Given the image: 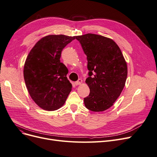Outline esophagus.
<instances>
[{"instance_id":"1","label":"esophagus","mask_w":157,"mask_h":157,"mask_svg":"<svg viewBox=\"0 0 157 157\" xmlns=\"http://www.w3.org/2000/svg\"><path fill=\"white\" fill-rule=\"evenodd\" d=\"M81 83H82V79H79L77 81L75 82V85H81Z\"/></svg>"}]
</instances>
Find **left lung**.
<instances>
[{"label": "left lung", "instance_id": "8db88e82", "mask_svg": "<svg viewBox=\"0 0 157 157\" xmlns=\"http://www.w3.org/2000/svg\"><path fill=\"white\" fill-rule=\"evenodd\" d=\"M80 42L88 61L89 71L85 82L90 94L84 98L86 108L92 112H103L110 108L124 87L127 63L113 40L88 33L76 38Z\"/></svg>", "mask_w": 157, "mask_h": 157}]
</instances>
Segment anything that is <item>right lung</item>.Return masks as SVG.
<instances>
[{"instance_id": "add662e5", "label": "right lung", "mask_w": 157, "mask_h": 157, "mask_svg": "<svg viewBox=\"0 0 157 157\" xmlns=\"http://www.w3.org/2000/svg\"><path fill=\"white\" fill-rule=\"evenodd\" d=\"M76 36L51 35L41 38L27 57L24 78L31 98L43 110L62 107L72 90L67 68L60 62L62 51Z\"/></svg>"}]
</instances>
